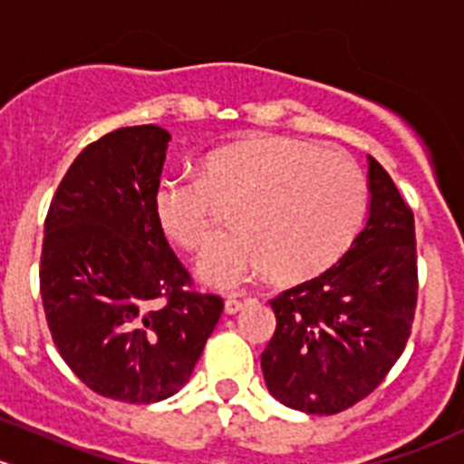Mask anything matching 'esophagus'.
I'll return each mask as SVG.
<instances>
[{
	"mask_svg": "<svg viewBox=\"0 0 464 464\" xmlns=\"http://www.w3.org/2000/svg\"><path fill=\"white\" fill-rule=\"evenodd\" d=\"M246 306V300H237V297H228L227 302H224V311L227 314H237V311H242Z\"/></svg>",
	"mask_w": 464,
	"mask_h": 464,
	"instance_id": "obj_1",
	"label": "esophagus"
}]
</instances>
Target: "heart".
Instances as JSON below:
<instances>
[{
  "label": "heart",
  "mask_w": 464,
  "mask_h": 464,
  "mask_svg": "<svg viewBox=\"0 0 464 464\" xmlns=\"http://www.w3.org/2000/svg\"><path fill=\"white\" fill-rule=\"evenodd\" d=\"M369 185L345 153L297 137H256L210 150L198 180L162 176L153 192L160 233L201 252L231 208L233 228L208 246L197 272L224 291L266 272L300 284L330 270L353 246Z\"/></svg>",
  "instance_id": "obj_1"
}]
</instances>
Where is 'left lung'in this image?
<instances>
[{
  "label": "left lung",
  "mask_w": 464,
  "mask_h": 464,
  "mask_svg": "<svg viewBox=\"0 0 464 464\" xmlns=\"http://www.w3.org/2000/svg\"><path fill=\"white\" fill-rule=\"evenodd\" d=\"M369 222L336 266L270 300L267 389L306 414H339L380 387L412 334L419 270L414 212L369 158Z\"/></svg>",
  "instance_id": "obj_1"
}]
</instances>
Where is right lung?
Listing matches in <instances>:
<instances>
[{
  "instance_id": "add662e5",
  "label": "right lung",
  "mask_w": 464,
  "mask_h": 464,
  "mask_svg": "<svg viewBox=\"0 0 464 464\" xmlns=\"http://www.w3.org/2000/svg\"><path fill=\"white\" fill-rule=\"evenodd\" d=\"M171 134L132 125L86 146L45 218L41 297L68 369L111 401L173 396L194 371L224 300L197 293L160 233L153 192Z\"/></svg>"
}]
</instances>
